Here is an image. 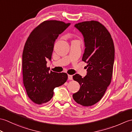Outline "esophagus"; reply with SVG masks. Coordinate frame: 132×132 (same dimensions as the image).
I'll return each instance as SVG.
<instances>
[{"label": "esophagus", "mask_w": 132, "mask_h": 132, "mask_svg": "<svg viewBox=\"0 0 132 132\" xmlns=\"http://www.w3.org/2000/svg\"><path fill=\"white\" fill-rule=\"evenodd\" d=\"M68 79L69 80H72V75H68Z\"/></svg>", "instance_id": "esophagus-1"}]
</instances>
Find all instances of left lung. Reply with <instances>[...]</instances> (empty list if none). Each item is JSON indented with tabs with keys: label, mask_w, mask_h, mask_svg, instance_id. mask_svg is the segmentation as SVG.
<instances>
[{
	"label": "left lung",
	"mask_w": 132,
	"mask_h": 132,
	"mask_svg": "<svg viewBox=\"0 0 132 132\" xmlns=\"http://www.w3.org/2000/svg\"><path fill=\"white\" fill-rule=\"evenodd\" d=\"M82 34L85 50L82 61L87 63V75L73 76L80 89L73 94V100L83 106H90L101 100L111 81L115 48L111 36L102 24L96 21L75 24Z\"/></svg>",
	"instance_id": "obj_1"
}]
</instances>
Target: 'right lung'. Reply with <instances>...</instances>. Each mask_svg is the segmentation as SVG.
<instances>
[{
  "mask_svg": "<svg viewBox=\"0 0 132 132\" xmlns=\"http://www.w3.org/2000/svg\"><path fill=\"white\" fill-rule=\"evenodd\" d=\"M70 24L56 20L45 21L33 30L24 44L23 84L30 99L38 105L50 101L54 89L63 85L68 78L66 73L50 71L47 63L51 61L55 41Z\"/></svg>",
  "mask_w": 132,
  "mask_h": 132,
  "instance_id": "right-lung-1",
  "label": "right lung"
}]
</instances>
